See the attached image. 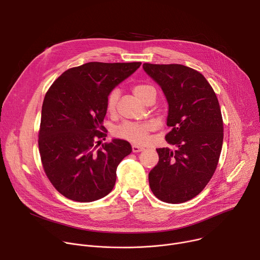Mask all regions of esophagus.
Wrapping results in <instances>:
<instances>
[{"label":"esophagus","instance_id":"esophagus-1","mask_svg":"<svg viewBox=\"0 0 260 260\" xmlns=\"http://www.w3.org/2000/svg\"><path fill=\"white\" fill-rule=\"evenodd\" d=\"M132 149H133V152H140V151H143L144 150V147H142V146H140V145H136V144H134L133 146H132Z\"/></svg>","mask_w":260,"mask_h":260}]
</instances>
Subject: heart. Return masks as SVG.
Masks as SVG:
<instances>
[{"mask_svg":"<svg viewBox=\"0 0 260 260\" xmlns=\"http://www.w3.org/2000/svg\"><path fill=\"white\" fill-rule=\"evenodd\" d=\"M150 91H155L154 88L150 85L146 84H139L134 87V93L139 98L142 102H144L145 98ZM119 98V90L114 89L111 91L107 100V109L109 112H113L116 108V104ZM153 125L150 122H144V123H133V122H125L118 126L115 129V134L120 137L124 138L134 142H144L147 138L148 133L152 129Z\"/></svg>","mask_w":260,"mask_h":260,"instance_id":"b5f03b06","label":"heart"}]
</instances>
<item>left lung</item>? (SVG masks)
Masks as SVG:
<instances>
[{
	"label": "left lung",
	"mask_w": 260,
	"mask_h": 260,
	"mask_svg": "<svg viewBox=\"0 0 260 260\" xmlns=\"http://www.w3.org/2000/svg\"><path fill=\"white\" fill-rule=\"evenodd\" d=\"M169 104L166 141L176 147L156 149L159 160L149 173L153 194L169 204L197 197L212 178L223 143L218 99L202 74L183 64L143 63Z\"/></svg>",
	"instance_id": "8db88e82"
}]
</instances>
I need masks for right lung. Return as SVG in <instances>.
Returning a JSON list of instances; mask_svg holds the SVG:
<instances>
[{
  "label": "right lung",
  "instance_id": "add662e5",
  "mask_svg": "<svg viewBox=\"0 0 260 260\" xmlns=\"http://www.w3.org/2000/svg\"><path fill=\"white\" fill-rule=\"evenodd\" d=\"M141 62L91 61L63 72L45 94L39 132L44 171L55 189L76 202L89 203L111 192L116 169L131 154V144L104 138L107 100ZM100 142V141H98Z\"/></svg>",
  "mask_w": 260,
  "mask_h": 260
}]
</instances>
